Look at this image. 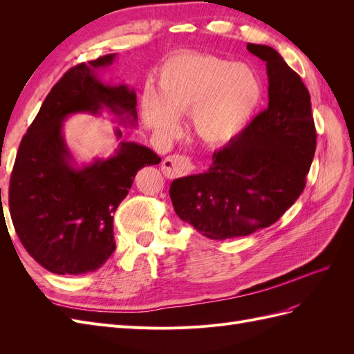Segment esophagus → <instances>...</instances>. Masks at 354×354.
I'll use <instances>...</instances> for the list:
<instances>
[{
  "instance_id": "esophagus-1",
  "label": "esophagus",
  "mask_w": 354,
  "mask_h": 354,
  "mask_svg": "<svg viewBox=\"0 0 354 354\" xmlns=\"http://www.w3.org/2000/svg\"><path fill=\"white\" fill-rule=\"evenodd\" d=\"M195 165L192 162V159L183 155H169L164 159L162 162V173L168 178H177L183 177L194 171Z\"/></svg>"
}]
</instances>
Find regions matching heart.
Returning <instances> with one entry per match:
<instances>
[{"mask_svg":"<svg viewBox=\"0 0 354 354\" xmlns=\"http://www.w3.org/2000/svg\"><path fill=\"white\" fill-rule=\"evenodd\" d=\"M263 94L257 71L212 55H185L160 68L158 94L142 102L145 124L160 137L178 130V118L192 114L195 133L211 145L227 143L251 120Z\"/></svg>","mask_w":354,"mask_h":354,"instance_id":"obj_1","label":"heart"}]
</instances>
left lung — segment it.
<instances>
[{"label":"left lung","instance_id":"obj_1","mask_svg":"<svg viewBox=\"0 0 354 354\" xmlns=\"http://www.w3.org/2000/svg\"><path fill=\"white\" fill-rule=\"evenodd\" d=\"M266 62L269 104L212 155L207 173L176 178L177 216L203 236L224 241L272 226L303 194L316 151L310 93L269 46L248 44Z\"/></svg>","mask_w":354,"mask_h":354}]
</instances>
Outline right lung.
Here are the masks:
<instances>
[{"label":"right lung","mask_w":354,"mask_h":354,"mask_svg":"<svg viewBox=\"0 0 354 354\" xmlns=\"http://www.w3.org/2000/svg\"><path fill=\"white\" fill-rule=\"evenodd\" d=\"M115 55L71 68L51 88L20 142L10 177L8 207L17 236L28 254L56 274L100 269L115 251L113 214L131 189L138 169L160 158L134 142H121L113 156L72 164L62 134L66 116L100 113L103 108L134 125L136 93L108 85L97 71ZM121 138L120 128L115 131Z\"/></svg>","instance_id":"obj_1"}]
</instances>
